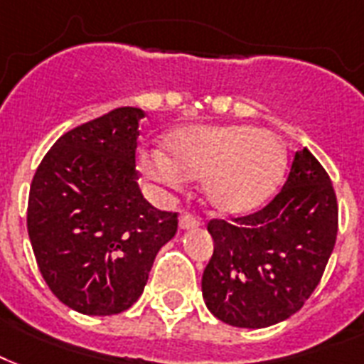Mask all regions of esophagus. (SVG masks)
I'll list each match as a JSON object with an SVG mask.
<instances>
[{"instance_id": "1", "label": "esophagus", "mask_w": 364, "mask_h": 364, "mask_svg": "<svg viewBox=\"0 0 364 364\" xmlns=\"http://www.w3.org/2000/svg\"><path fill=\"white\" fill-rule=\"evenodd\" d=\"M201 224V220L197 218V216H193V214H182L180 216V230H191V228H197Z\"/></svg>"}]
</instances>
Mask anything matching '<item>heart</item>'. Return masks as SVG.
<instances>
[{
	"label": "heart",
	"mask_w": 364,
	"mask_h": 364,
	"mask_svg": "<svg viewBox=\"0 0 364 364\" xmlns=\"http://www.w3.org/2000/svg\"><path fill=\"white\" fill-rule=\"evenodd\" d=\"M284 165V146L273 132L247 125L190 127L174 132L167 157L156 154L146 171L171 186L203 180V199L214 213L241 216L275 193Z\"/></svg>",
	"instance_id": "1"
}]
</instances>
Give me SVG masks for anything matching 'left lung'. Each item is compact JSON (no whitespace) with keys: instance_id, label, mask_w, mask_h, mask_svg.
Segmentation results:
<instances>
[{"instance_id":"1","label":"left lung","mask_w":364,"mask_h":364,"mask_svg":"<svg viewBox=\"0 0 364 364\" xmlns=\"http://www.w3.org/2000/svg\"><path fill=\"white\" fill-rule=\"evenodd\" d=\"M214 252L201 279L214 317L264 328L296 314L319 284L338 233L328 174L308 148L296 151L283 190L266 207L207 226Z\"/></svg>"}]
</instances>
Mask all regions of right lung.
Wrapping results in <instances>:
<instances>
[{
	"instance_id": "obj_1",
	"label": "right lung",
	"mask_w": 364,
	"mask_h": 364,
	"mask_svg": "<svg viewBox=\"0 0 364 364\" xmlns=\"http://www.w3.org/2000/svg\"><path fill=\"white\" fill-rule=\"evenodd\" d=\"M140 108H115L62 134L33 174L28 235L45 283L85 315L136 302L178 213L151 207L138 188Z\"/></svg>"
}]
</instances>
